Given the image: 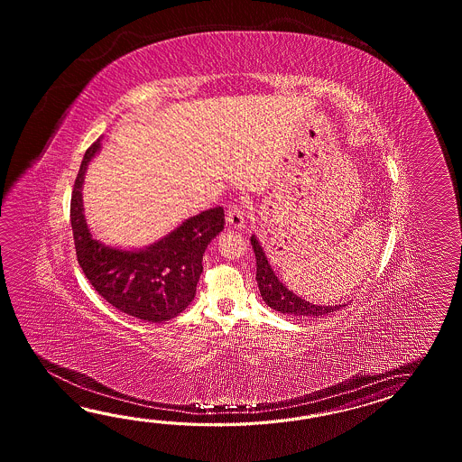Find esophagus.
I'll list each match as a JSON object with an SVG mask.
<instances>
[{
    "instance_id": "obj_1",
    "label": "esophagus",
    "mask_w": 462,
    "mask_h": 462,
    "mask_svg": "<svg viewBox=\"0 0 462 462\" xmlns=\"http://www.w3.org/2000/svg\"><path fill=\"white\" fill-rule=\"evenodd\" d=\"M245 201H239L231 205L227 209V225L236 229L245 227Z\"/></svg>"
}]
</instances>
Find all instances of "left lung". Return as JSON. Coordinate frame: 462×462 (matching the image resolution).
Here are the masks:
<instances>
[{
  "label": "left lung",
  "instance_id": "1",
  "mask_svg": "<svg viewBox=\"0 0 462 462\" xmlns=\"http://www.w3.org/2000/svg\"><path fill=\"white\" fill-rule=\"evenodd\" d=\"M251 245L255 254V281L259 285V292L263 295L265 304L281 314L295 315V317H322L338 310L344 305H315L304 300L302 297L289 291L274 274L273 267L267 263L263 247L255 236L251 237Z\"/></svg>",
  "mask_w": 462,
  "mask_h": 462
}]
</instances>
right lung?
Instances as JSON below:
<instances>
[{
  "label": "right lung",
  "mask_w": 462,
  "mask_h": 462,
  "mask_svg": "<svg viewBox=\"0 0 462 462\" xmlns=\"http://www.w3.org/2000/svg\"><path fill=\"white\" fill-rule=\"evenodd\" d=\"M100 140L88 148L70 198V226L78 263L88 282L124 314L165 322L187 309L197 295L203 254L225 229V209L211 208L142 251H122L98 243L88 231L82 207V181Z\"/></svg>",
  "instance_id": "right-lung-1"
}]
</instances>
